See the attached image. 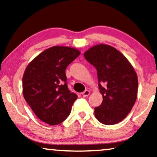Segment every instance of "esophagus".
<instances>
[{"instance_id": "1", "label": "esophagus", "mask_w": 157, "mask_h": 157, "mask_svg": "<svg viewBox=\"0 0 157 157\" xmlns=\"http://www.w3.org/2000/svg\"><path fill=\"white\" fill-rule=\"evenodd\" d=\"M90 94V92L89 90H85V92H83L82 93V95L83 96V97H87V96H89Z\"/></svg>"}]
</instances>
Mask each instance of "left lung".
I'll return each instance as SVG.
<instances>
[{
	"mask_svg": "<svg viewBox=\"0 0 157 157\" xmlns=\"http://www.w3.org/2000/svg\"><path fill=\"white\" fill-rule=\"evenodd\" d=\"M84 56L97 69L103 97L101 104L94 108L96 118L104 125L121 122L137 99L138 79L134 68L120 51L106 44L93 46Z\"/></svg>",
	"mask_w": 157,
	"mask_h": 157,
	"instance_id": "8db88e82",
	"label": "left lung"
}]
</instances>
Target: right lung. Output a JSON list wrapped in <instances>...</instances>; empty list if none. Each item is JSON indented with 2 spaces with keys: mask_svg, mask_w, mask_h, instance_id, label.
Returning <instances> with one entry per match:
<instances>
[{
  "mask_svg": "<svg viewBox=\"0 0 157 157\" xmlns=\"http://www.w3.org/2000/svg\"><path fill=\"white\" fill-rule=\"evenodd\" d=\"M79 54L75 48L53 46L27 65L22 78L23 95L43 122L58 125L71 113L78 95L68 90L65 69Z\"/></svg>",
  "mask_w": 157,
  "mask_h": 157,
  "instance_id": "1",
  "label": "right lung"
}]
</instances>
